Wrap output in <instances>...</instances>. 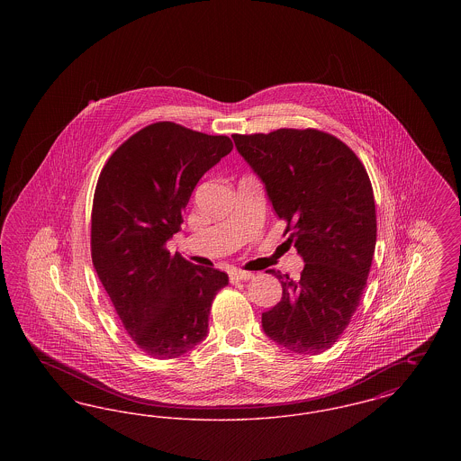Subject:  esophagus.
Here are the masks:
<instances>
[{
	"instance_id": "1",
	"label": "esophagus",
	"mask_w": 461,
	"mask_h": 461,
	"mask_svg": "<svg viewBox=\"0 0 461 461\" xmlns=\"http://www.w3.org/2000/svg\"><path fill=\"white\" fill-rule=\"evenodd\" d=\"M250 278H254V273H250V271H241V269H231V271H230V280H231V284L245 282V280H250Z\"/></svg>"
}]
</instances>
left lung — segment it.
<instances>
[{
  "mask_svg": "<svg viewBox=\"0 0 461 461\" xmlns=\"http://www.w3.org/2000/svg\"><path fill=\"white\" fill-rule=\"evenodd\" d=\"M233 141L304 261L299 280L269 269L284 292L263 312L264 333L297 354L327 351L349 325L372 267L376 216L368 173L346 143L318 130L233 134Z\"/></svg>",
  "mask_w": 461,
  "mask_h": 461,
  "instance_id": "obj_1",
  "label": "left lung"
}]
</instances>
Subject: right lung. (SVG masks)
I'll use <instances>...</instances> for the list:
<instances>
[{"mask_svg":"<svg viewBox=\"0 0 461 461\" xmlns=\"http://www.w3.org/2000/svg\"><path fill=\"white\" fill-rule=\"evenodd\" d=\"M233 143L175 122L132 134L102 169L91 212V258L134 344L155 359L179 357L209 331V312L228 275L171 256L198 179Z\"/></svg>","mask_w":461,"mask_h":461,"instance_id":"obj_1","label":"right lung"}]
</instances>
